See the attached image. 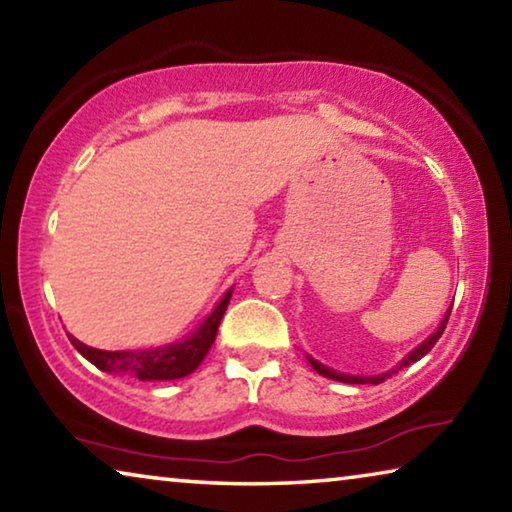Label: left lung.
<instances>
[{
  "instance_id": "1",
  "label": "left lung",
  "mask_w": 512,
  "mask_h": 512,
  "mask_svg": "<svg viewBox=\"0 0 512 512\" xmlns=\"http://www.w3.org/2000/svg\"><path fill=\"white\" fill-rule=\"evenodd\" d=\"M449 314H452V309L447 311V316L443 318V323H440V327L436 329V332H433L427 341L424 343H420L418 348H415L411 354H406V357L400 361V366L397 368H393V370H388V372H384V375H377V377H354V375H345V372H336V370H332V368H327V366H323V363H318V361H314L309 357V363H311V368H314L318 375H323V377H327V379H334V381H343V384H381V381H386L388 377L393 375V372H397V370H402V368H406V366H411V363H415L418 359H422L424 354L427 352H431V348L433 345L438 343V339L440 336H443V332H445V325H447V320H449Z\"/></svg>"
}]
</instances>
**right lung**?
<instances>
[{"label":"right lung","instance_id":"obj_1","mask_svg":"<svg viewBox=\"0 0 512 512\" xmlns=\"http://www.w3.org/2000/svg\"><path fill=\"white\" fill-rule=\"evenodd\" d=\"M232 296V289L225 293L219 305L207 316L205 323L196 329L192 336H187L185 341L167 345V348L158 350H142V352H108L97 350L90 345L74 339L72 334L69 341L76 350H79L85 359L94 363L103 372H112V375H128L137 377L142 381H169L192 375V372L201 366L205 354L210 352L212 343L219 332V323L228 309V302Z\"/></svg>","mask_w":512,"mask_h":512}]
</instances>
